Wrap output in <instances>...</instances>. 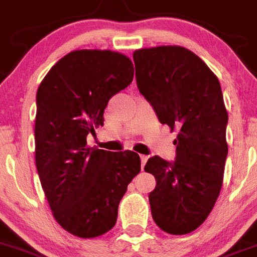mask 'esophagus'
<instances>
[{
  "label": "esophagus",
  "instance_id": "1",
  "mask_svg": "<svg viewBox=\"0 0 257 257\" xmlns=\"http://www.w3.org/2000/svg\"><path fill=\"white\" fill-rule=\"evenodd\" d=\"M147 160H149V156H146V155H141V168H145L146 163H147Z\"/></svg>",
  "mask_w": 257,
  "mask_h": 257
}]
</instances>
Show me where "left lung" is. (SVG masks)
I'll list each match as a JSON object with an SVG mask.
<instances>
[{
	"label": "left lung",
	"instance_id": "1",
	"mask_svg": "<svg viewBox=\"0 0 257 257\" xmlns=\"http://www.w3.org/2000/svg\"><path fill=\"white\" fill-rule=\"evenodd\" d=\"M137 87L161 124L178 129L177 156L150 157L145 172L156 179L151 214L169 234L193 232L220 193L228 145V112L218 77L192 51L160 46L134 51Z\"/></svg>",
	"mask_w": 257,
	"mask_h": 257
}]
</instances>
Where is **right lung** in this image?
Instances as JSON below:
<instances>
[{
	"label": "right lung",
	"instance_id": "right-lung-1",
	"mask_svg": "<svg viewBox=\"0 0 257 257\" xmlns=\"http://www.w3.org/2000/svg\"><path fill=\"white\" fill-rule=\"evenodd\" d=\"M133 64L108 50L73 51L55 64L37 91L36 165L52 215L73 235L94 238L115 225L120 200L141 172L136 152L87 146L103 125L114 94L133 80Z\"/></svg>",
	"mask_w": 257,
	"mask_h": 257
}]
</instances>
